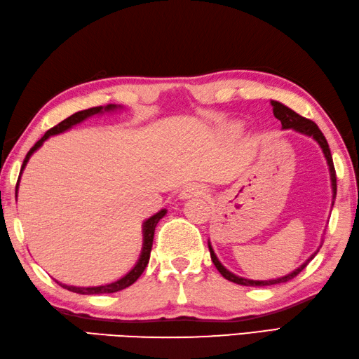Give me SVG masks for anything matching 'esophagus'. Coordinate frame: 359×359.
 Wrapping results in <instances>:
<instances>
[{
  "instance_id": "obj_1",
  "label": "esophagus",
  "mask_w": 359,
  "mask_h": 359,
  "mask_svg": "<svg viewBox=\"0 0 359 359\" xmlns=\"http://www.w3.org/2000/svg\"><path fill=\"white\" fill-rule=\"evenodd\" d=\"M205 194H207V188L204 185L190 184V185H187L184 190H182L180 198L190 199V198H196V196H205Z\"/></svg>"
}]
</instances>
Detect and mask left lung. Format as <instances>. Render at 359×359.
Masks as SVG:
<instances>
[{
	"label": "left lung",
	"instance_id": "left-lung-1",
	"mask_svg": "<svg viewBox=\"0 0 359 359\" xmlns=\"http://www.w3.org/2000/svg\"><path fill=\"white\" fill-rule=\"evenodd\" d=\"M271 107H273V114H275L276 119L281 121L283 123V128H292L295 130V132L302 133V135H306V136H311L312 140H316L318 142V146L322 147V152L325 155V158H327V163H328V168H330V179H331V190H333V204L334 205V199H336V190H337V185H336V171H334V165H333V157H331V152H330V146L327 140H325L323 133L320 132V128L317 127L316 122H312L309 119H306V117L297 114L293 109H290L289 107L283 105L281 102H276V100H271ZM322 246V245H320ZM320 250V248H318ZM318 250L311 254V257L306 260L304 264H302L298 266V269L293 270L292 273H289V275H285L283 278H276V279H269V281H254V279H246V278H242V276H237L233 275V273H231L229 270L226 269V266L219 262L217 254H215L213 248L210 245V242H208V251H210V257H212V262L215 264V266H217V270L223 275V278H226L227 281L231 283H236V284H240V285H251V287H264V285H275V284H283V283H287L290 281V279L295 278L299 271H302L306 265H308L312 259L316 257V254L318 252Z\"/></svg>",
	"mask_w": 359,
	"mask_h": 359
}]
</instances>
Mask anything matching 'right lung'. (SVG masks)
Returning <instances> with one entry per match:
<instances>
[{"label": "right lung", "mask_w": 359, "mask_h": 359, "mask_svg": "<svg viewBox=\"0 0 359 359\" xmlns=\"http://www.w3.org/2000/svg\"><path fill=\"white\" fill-rule=\"evenodd\" d=\"M122 108L121 105H107V107H95V108H89V109H83V111H78L75 114H72L67 119H64L62 122L57 123L53 128H50L47 133H45L41 140H39L34 146L29 149V152L26 154V157L23 160V165L20 169V177H22V172L26 166V163L31 158V155L34 154L39 147H41L45 141H47L50 136L53 135H60L67 132L69 128H72L76 123H80L83 121H86L88 117L90 116H95V114H102V113H107V111H114V109H119ZM20 177L17 180V187H15V196H17V191H18V184H20ZM166 208H161L158 213L152 215L151 218H147L144 223H142V250L140 254V259L138 262L135 264V266L132 270H130L126 276H122L121 279H117L114 283H109L105 285H95V287H76V285H67V284H62L60 281H56L57 284L61 285V287L67 289L70 292H75V293H81V295H100V293H114V292H119L123 290L132 285L136 279H138L142 271L146 270V266L149 264V259H151V250H152V243H154V232H155V226H157L158 221L165 217L166 215Z\"/></svg>", "instance_id": "1"}]
</instances>
